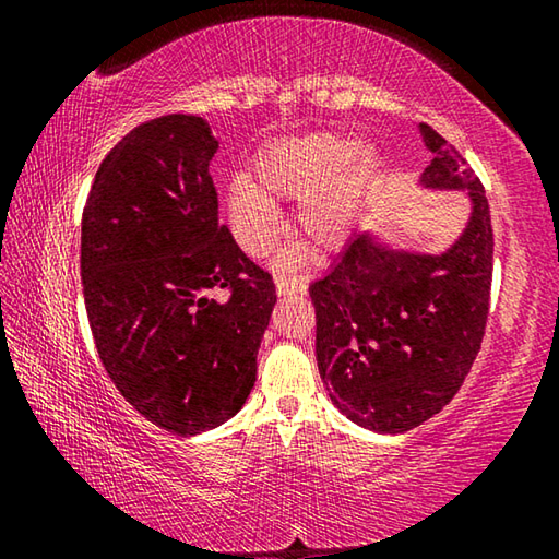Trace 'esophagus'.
<instances>
[{"label": "esophagus", "instance_id": "esophagus-1", "mask_svg": "<svg viewBox=\"0 0 559 559\" xmlns=\"http://www.w3.org/2000/svg\"><path fill=\"white\" fill-rule=\"evenodd\" d=\"M306 288H308L306 276H278L276 278L278 296H298V293H306Z\"/></svg>", "mask_w": 559, "mask_h": 559}]
</instances>
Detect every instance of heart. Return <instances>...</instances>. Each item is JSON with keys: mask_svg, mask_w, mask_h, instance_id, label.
Segmentation results:
<instances>
[{"mask_svg": "<svg viewBox=\"0 0 559 559\" xmlns=\"http://www.w3.org/2000/svg\"><path fill=\"white\" fill-rule=\"evenodd\" d=\"M372 167V150L335 135L271 145L253 165L257 187L234 179L226 192L236 239L253 257L266 253L281 226L273 200H293L300 202L298 231L316 249H337L353 229Z\"/></svg>", "mask_w": 559, "mask_h": 559, "instance_id": "heart-1", "label": "heart"}]
</instances>
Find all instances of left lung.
Wrapping results in <instances>:
<instances>
[{"instance_id": "8db88e82", "label": "left lung", "mask_w": 559, "mask_h": 559, "mask_svg": "<svg viewBox=\"0 0 559 559\" xmlns=\"http://www.w3.org/2000/svg\"><path fill=\"white\" fill-rule=\"evenodd\" d=\"M421 132L433 153L421 182L468 189L473 200L461 239L441 257H412L359 234L310 286L330 400L359 427L384 433L419 427L461 390L484 343L493 281L486 189L437 130Z\"/></svg>"}]
</instances>
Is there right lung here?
<instances>
[{
  "label": "right lung",
  "mask_w": 559,
  "mask_h": 559,
  "mask_svg": "<svg viewBox=\"0 0 559 559\" xmlns=\"http://www.w3.org/2000/svg\"><path fill=\"white\" fill-rule=\"evenodd\" d=\"M214 153L202 118L147 120L103 159L81 219L83 298L100 362L147 421L177 437L241 409L276 306L271 273L216 216Z\"/></svg>",
  "instance_id": "1"
}]
</instances>
